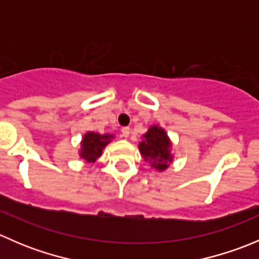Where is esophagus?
Instances as JSON below:
<instances>
[{
  "label": "esophagus",
  "mask_w": 259,
  "mask_h": 259,
  "mask_svg": "<svg viewBox=\"0 0 259 259\" xmlns=\"http://www.w3.org/2000/svg\"><path fill=\"white\" fill-rule=\"evenodd\" d=\"M121 134H122V137L124 138H127L130 135V129L127 126H125V127H122L121 129Z\"/></svg>",
  "instance_id": "esophagus-1"
}]
</instances>
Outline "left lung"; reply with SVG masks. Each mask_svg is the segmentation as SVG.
I'll list each match as a JSON object with an SVG mask.
<instances>
[{
	"instance_id": "left-lung-1",
	"label": "left lung",
	"mask_w": 259,
	"mask_h": 259,
	"mask_svg": "<svg viewBox=\"0 0 259 259\" xmlns=\"http://www.w3.org/2000/svg\"><path fill=\"white\" fill-rule=\"evenodd\" d=\"M171 142L163 127L153 125L143 135V142L139 143V151L145 161H149L151 168L164 171L173 161Z\"/></svg>"
}]
</instances>
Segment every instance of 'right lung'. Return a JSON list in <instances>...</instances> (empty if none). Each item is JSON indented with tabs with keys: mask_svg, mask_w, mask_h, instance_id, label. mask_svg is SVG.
<instances>
[{
	"mask_svg": "<svg viewBox=\"0 0 259 259\" xmlns=\"http://www.w3.org/2000/svg\"><path fill=\"white\" fill-rule=\"evenodd\" d=\"M114 139L113 134H99V133L88 132L81 140L80 158L86 163H95L96 159L103 154L104 148Z\"/></svg>",
	"mask_w": 259,
	"mask_h": 259,
	"instance_id": "1",
	"label": "right lung"
}]
</instances>
